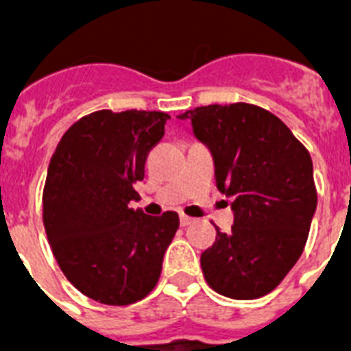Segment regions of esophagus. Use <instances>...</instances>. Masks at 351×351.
<instances>
[{
	"mask_svg": "<svg viewBox=\"0 0 351 351\" xmlns=\"http://www.w3.org/2000/svg\"><path fill=\"white\" fill-rule=\"evenodd\" d=\"M195 222V219L193 217H187V215H180V224L182 226H189Z\"/></svg>",
	"mask_w": 351,
	"mask_h": 351,
	"instance_id": "esophagus-1",
	"label": "esophagus"
}]
</instances>
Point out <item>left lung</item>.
<instances>
[{
	"mask_svg": "<svg viewBox=\"0 0 351 351\" xmlns=\"http://www.w3.org/2000/svg\"><path fill=\"white\" fill-rule=\"evenodd\" d=\"M209 149L234 224L200 256L204 277L231 299H256L280 284L302 255L317 209L310 153L280 118L250 104L184 112Z\"/></svg>",
	"mask_w": 351,
	"mask_h": 351,
	"instance_id": "left-lung-1",
	"label": "left lung"
}]
</instances>
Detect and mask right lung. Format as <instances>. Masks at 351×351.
Segmentation results:
<instances>
[{
	"label": "right lung",
	"instance_id": "obj_1",
	"mask_svg": "<svg viewBox=\"0 0 351 351\" xmlns=\"http://www.w3.org/2000/svg\"><path fill=\"white\" fill-rule=\"evenodd\" d=\"M169 114L98 111L58 143L47 171L43 224L65 277L101 304L125 306L156 286L180 220L149 217L129 204L145 176L149 151Z\"/></svg>",
	"mask_w": 351,
	"mask_h": 351
}]
</instances>
